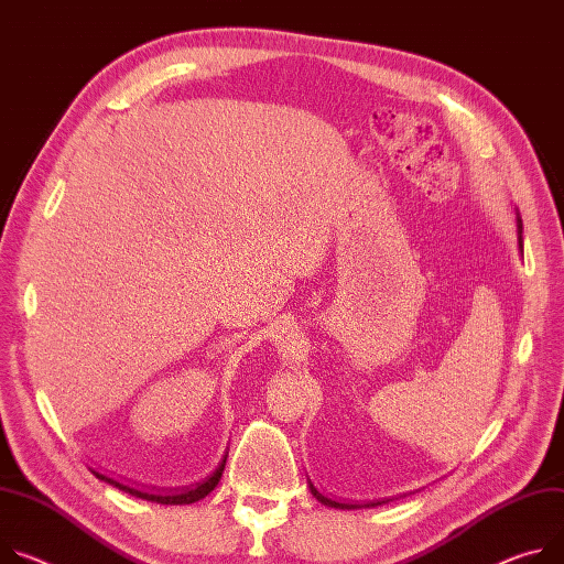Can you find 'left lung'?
<instances>
[{"label":"left lung","mask_w":564,"mask_h":564,"mask_svg":"<svg viewBox=\"0 0 564 564\" xmlns=\"http://www.w3.org/2000/svg\"><path fill=\"white\" fill-rule=\"evenodd\" d=\"M520 245H522V220H520ZM311 490H313V495L322 501V503H326V506H333V508H357V506H352V503H339V501H333V499H328V497H324L313 484H311ZM380 501H376V503H369V506H378Z\"/></svg>","instance_id":"left-lung-1"}]
</instances>
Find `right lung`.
I'll list each match as a JSON object with an SVG mask.
<instances>
[{"instance_id":"right-lung-1","label":"right lung","mask_w":564,"mask_h":564,"mask_svg":"<svg viewBox=\"0 0 564 564\" xmlns=\"http://www.w3.org/2000/svg\"><path fill=\"white\" fill-rule=\"evenodd\" d=\"M225 464H227V454H225V458L220 460V466L216 468V473H214L212 477H207L202 484H197V486H193V488L175 490V492H145V490H137V488H130V486H126V484H119L117 479H110V477L100 475V473H94V475H96L98 479L108 481L110 486H117L119 490H126V492L134 495V497H141V499H148V501H158V503L177 506V503H193V501H197V499L207 497V495L218 486V481H220V477H223V470H225Z\"/></svg>"}]
</instances>
